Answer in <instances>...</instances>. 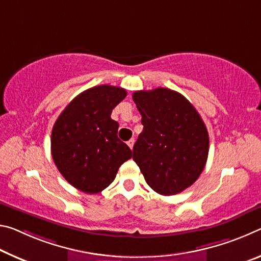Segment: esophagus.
Listing matches in <instances>:
<instances>
[{
    "mask_svg": "<svg viewBox=\"0 0 261 261\" xmlns=\"http://www.w3.org/2000/svg\"><path fill=\"white\" fill-rule=\"evenodd\" d=\"M134 142H135V140H134V139H130V140H128V141H127V144H128V147H129L130 149H133Z\"/></svg>",
    "mask_w": 261,
    "mask_h": 261,
    "instance_id": "esophagus-1",
    "label": "esophagus"
}]
</instances>
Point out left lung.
Segmentation results:
<instances>
[{
  "label": "left lung",
  "mask_w": 261,
  "mask_h": 261,
  "mask_svg": "<svg viewBox=\"0 0 261 261\" xmlns=\"http://www.w3.org/2000/svg\"><path fill=\"white\" fill-rule=\"evenodd\" d=\"M133 100L143 125L134 144L133 160L157 193H180L199 178L206 165V125L194 106L170 89L135 91Z\"/></svg>",
  "instance_id": "obj_1"
}]
</instances>
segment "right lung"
<instances>
[{
	"mask_svg": "<svg viewBox=\"0 0 261 261\" xmlns=\"http://www.w3.org/2000/svg\"><path fill=\"white\" fill-rule=\"evenodd\" d=\"M127 96L125 89L102 84L76 96L55 121L50 151L66 180L88 194L99 193L114 180L132 150L118 138L112 110Z\"/></svg>",
	"mask_w": 261,
	"mask_h": 261,
	"instance_id": "obj_1",
	"label": "right lung"
}]
</instances>
